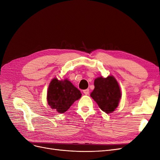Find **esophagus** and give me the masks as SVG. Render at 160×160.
Segmentation results:
<instances>
[{"label": "esophagus", "mask_w": 160, "mask_h": 160, "mask_svg": "<svg viewBox=\"0 0 160 160\" xmlns=\"http://www.w3.org/2000/svg\"><path fill=\"white\" fill-rule=\"evenodd\" d=\"M83 93L85 95H89V90L88 89H85V90H83Z\"/></svg>", "instance_id": "34e87169"}]
</instances>
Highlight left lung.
<instances>
[{"label": "left lung", "instance_id": "1", "mask_svg": "<svg viewBox=\"0 0 160 160\" xmlns=\"http://www.w3.org/2000/svg\"><path fill=\"white\" fill-rule=\"evenodd\" d=\"M95 89L91 97L99 108L106 113H110L117 108L122 97L118 81L113 76L107 78L102 77L95 79Z\"/></svg>", "mask_w": 160, "mask_h": 160}]
</instances>
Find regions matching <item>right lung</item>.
<instances>
[{
  "label": "right lung",
  "instance_id": "obj_1",
  "mask_svg": "<svg viewBox=\"0 0 160 160\" xmlns=\"http://www.w3.org/2000/svg\"><path fill=\"white\" fill-rule=\"evenodd\" d=\"M81 97L80 91L67 79H53L47 92V101L51 108L62 113Z\"/></svg>",
  "mask_w": 160,
  "mask_h": 160
}]
</instances>
